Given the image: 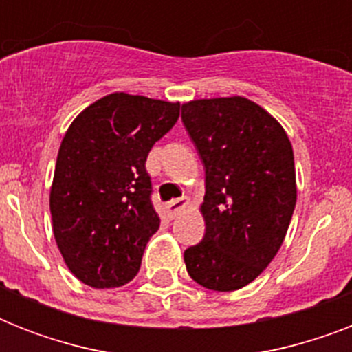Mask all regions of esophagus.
<instances>
[{
	"mask_svg": "<svg viewBox=\"0 0 352 352\" xmlns=\"http://www.w3.org/2000/svg\"><path fill=\"white\" fill-rule=\"evenodd\" d=\"M188 206V199L186 197H181V199H173V201H170V203H166L164 210H166V215L170 217V219H173L181 210H184Z\"/></svg>",
	"mask_w": 352,
	"mask_h": 352,
	"instance_id": "esophagus-1",
	"label": "esophagus"
}]
</instances>
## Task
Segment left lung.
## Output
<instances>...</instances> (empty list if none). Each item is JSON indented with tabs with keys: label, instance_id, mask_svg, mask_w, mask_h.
I'll use <instances>...</instances> for the list:
<instances>
[{
	"label": "left lung",
	"instance_id": "obj_1",
	"mask_svg": "<svg viewBox=\"0 0 352 352\" xmlns=\"http://www.w3.org/2000/svg\"><path fill=\"white\" fill-rule=\"evenodd\" d=\"M181 118L206 184V232L184 250L188 274L204 289H243L289 230L298 193L292 146L279 122L243 96L188 102Z\"/></svg>",
	"mask_w": 352,
	"mask_h": 352
}]
</instances>
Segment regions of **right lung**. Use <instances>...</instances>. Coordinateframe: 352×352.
I'll use <instances>...</instances> for the list:
<instances>
[{
  "instance_id": "right-lung-1",
  "label": "right lung",
  "mask_w": 352,
  "mask_h": 352,
  "mask_svg": "<svg viewBox=\"0 0 352 352\" xmlns=\"http://www.w3.org/2000/svg\"><path fill=\"white\" fill-rule=\"evenodd\" d=\"M179 111L181 104L113 93L69 126L52 179L51 215L63 261L82 283L115 289L137 276L160 226L146 159Z\"/></svg>"
}]
</instances>
